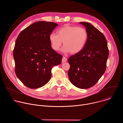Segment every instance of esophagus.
I'll use <instances>...</instances> for the list:
<instances>
[{
  "mask_svg": "<svg viewBox=\"0 0 123 123\" xmlns=\"http://www.w3.org/2000/svg\"><path fill=\"white\" fill-rule=\"evenodd\" d=\"M67 60V58H66V57H65V56H63V58H62V63H64V62H66Z\"/></svg>",
  "mask_w": 123,
  "mask_h": 123,
  "instance_id": "34e87169",
  "label": "esophagus"
}]
</instances>
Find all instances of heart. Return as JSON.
I'll list each match as a JSON object with an SVG mask.
<instances>
[{
	"label": "heart",
	"mask_w": 123,
	"mask_h": 123,
	"mask_svg": "<svg viewBox=\"0 0 123 123\" xmlns=\"http://www.w3.org/2000/svg\"><path fill=\"white\" fill-rule=\"evenodd\" d=\"M56 33H51L49 37L51 48L55 51L60 49L63 41L62 51L78 54L84 49L88 39V33L82 27L65 25L57 30Z\"/></svg>",
	"instance_id": "heart-1"
}]
</instances>
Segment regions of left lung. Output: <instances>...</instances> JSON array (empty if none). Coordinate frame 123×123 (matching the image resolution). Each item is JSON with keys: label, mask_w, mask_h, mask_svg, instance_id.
Returning <instances> with one entry per match:
<instances>
[{"label": "left lung", "mask_w": 123, "mask_h": 123, "mask_svg": "<svg viewBox=\"0 0 123 123\" xmlns=\"http://www.w3.org/2000/svg\"><path fill=\"white\" fill-rule=\"evenodd\" d=\"M79 23L85 27L88 39L80 52L68 59V76L74 86L86 89L93 86L104 74L109 53L104 34L89 23Z\"/></svg>", "instance_id": "1"}]
</instances>
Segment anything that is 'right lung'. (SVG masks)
<instances>
[{
  "mask_svg": "<svg viewBox=\"0 0 123 123\" xmlns=\"http://www.w3.org/2000/svg\"><path fill=\"white\" fill-rule=\"evenodd\" d=\"M58 26L44 21L35 22L19 34L13 51L15 73L26 86L37 89L51 76V69L61 64L62 56L52 49L49 37Z\"/></svg>",
  "mask_w": 123,
  "mask_h": 123,
  "instance_id": "right-lung-1",
  "label": "right lung"
}]
</instances>
